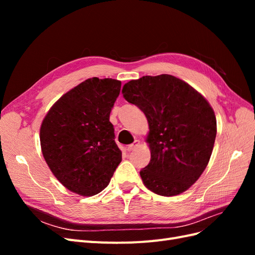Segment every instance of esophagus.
<instances>
[{"mask_svg":"<svg viewBox=\"0 0 255 255\" xmlns=\"http://www.w3.org/2000/svg\"><path fill=\"white\" fill-rule=\"evenodd\" d=\"M138 143H139V141L138 140H135L133 143H130V144H128V146H127V150L128 151V152H130V151H133L136 146L138 145Z\"/></svg>","mask_w":255,"mask_h":255,"instance_id":"obj_1","label":"esophagus"}]
</instances>
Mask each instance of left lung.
Wrapping results in <instances>:
<instances>
[{"mask_svg": "<svg viewBox=\"0 0 255 255\" xmlns=\"http://www.w3.org/2000/svg\"><path fill=\"white\" fill-rule=\"evenodd\" d=\"M122 94L149 123L151 159L140 170L145 187L165 197L182 194L211 158L217 133L212 106L190 85L169 74L129 81Z\"/></svg>", "mask_w": 255, "mask_h": 255, "instance_id": "obj_1", "label": "left lung"}]
</instances>
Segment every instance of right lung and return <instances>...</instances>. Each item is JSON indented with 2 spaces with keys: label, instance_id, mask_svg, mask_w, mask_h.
Instances as JSON below:
<instances>
[{
  "label": "right lung",
  "instance_id": "obj_1",
  "mask_svg": "<svg viewBox=\"0 0 255 255\" xmlns=\"http://www.w3.org/2000/svg\"><path fill=\"white\" fill-rule=\"evenodd\" d=\"M121 82L92 78L54 104L40 128L43 157L66 188L90 197L110 184L122 159L110 115Z\"/></svg>",
  "mask_w": 255,
  "mask_h": 255
}]
</instances>
